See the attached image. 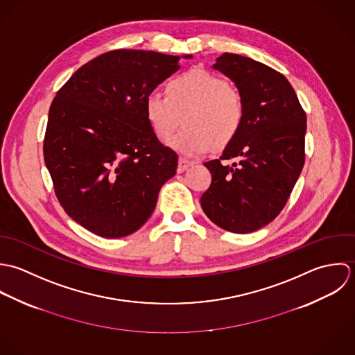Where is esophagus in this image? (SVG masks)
<instances>
[{
  "mask_svg": "<svg viewBox=\"0 0 355 355\" xmlns=\"http://www.w3.org/2000/svg\"><path fill=\"white\" fill-rule=\"evenodd\" d=\"M193 164H195L193 160H189L187 157H180V160H178V171L182 173V171H185L188 167H191Z\"/></svg>",
  "mask_w": 355,
  "mask_h": 355,
  "instance_id": "34e87169",
  "label": "esophagus"
}]
</instances>
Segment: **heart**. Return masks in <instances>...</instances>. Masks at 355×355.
I'll return each mask as SVG.
<instances>
[{"label": "heart", "instance_id": "1", "mask_svg": "<svg viewBox=\"0 0 355 355\" xmlns=\"http://www.w3.org/2000/svg\"><path fill=\"white\" fill-rule=\"evenodd\" d=\"M167 96L152 92L145 98V116L155 136L167 141L185 115V128L170 145L185 155L207 153L233 141L244 123L241 92L205 69H191L167 83Z\"/></svg>", "mask_w": 355, "mask_h": 355}]
</instances>
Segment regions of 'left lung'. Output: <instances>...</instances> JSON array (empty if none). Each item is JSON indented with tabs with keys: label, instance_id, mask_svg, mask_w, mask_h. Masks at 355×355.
<instances>
[{
	"label": "left lung",
	"instance_id": "left-lung-1",
	"mask_svg": "<svg viewBox=\"0 0 355 355\" xmlns=\"http://www.w3.org/2000/svg\"><path fill=\"white\" fill-rule=\"evenodd\" d=\"M214 69L241 92L245 118L222 156L205 163L213 180L200 203L219 227L250 233L282 213L302 173L306 112L288 79L263 63L223 53Z\"/></svg>",
	"mask_w": 355,
	"mask_h": 355
}]
</instances>
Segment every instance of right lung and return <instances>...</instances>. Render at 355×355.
<instances>
[{"instance_id": "add662e5", "label": "right lung", "mask_w": 355, "mask_h": 355, "mask_svg": "<svg viewBox=\"0 0 355 355\" xmlns=\"http://www.w3.org/2000/svg\"><path fill=\"white\" fill-rule=\"evenodd\" d=\"M178 59L132 49L103 53L73 72L51 104L44 159L55 195L97 236L139 230L175 175L178 156L152 132L145 98L178 70Z\"/></svg>"}]
</instances>
